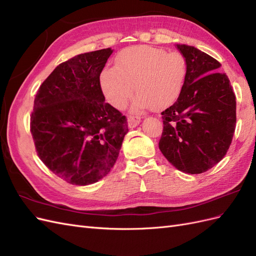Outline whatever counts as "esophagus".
Here are the masks:
<instances>
[{
	"label": "esophagus",
	"instance_id": "1",
	"mask_svg": "<svg viewBox=\"0 0 256 256\" xmlns=\"http://www.w3.org/2000/svg\"><path fill=\"white\" fill-rule=\"evenodd\" d=\"M141 122V118L138 115H129L128 116V126L130 128H134Z\"/></svg>",
	"mask_w": 256,
	"mask_h": 256
}]
</instances>
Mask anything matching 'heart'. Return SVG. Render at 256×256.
I'll list each match as a JSON object with an SVG mask.
<instances>
[{
	"label": "heart",
	"instance_id": "1",
	"mask_svg": "<svg viewBox=\"0 0 256 256\" xmlns=\"http://www.w3.org/2000/svg\"><path fill=\"white\" fill-rule=\"evenodd\" d=\"M186 65L180 54L150 46H134L120 51L115 67L100 74V86L116 109H124L136 90L134 110L164 109L173 104L182 90Z\"/></svg>",
	"mask_w": 256,
	"mask_h": 256
}]
</instances>
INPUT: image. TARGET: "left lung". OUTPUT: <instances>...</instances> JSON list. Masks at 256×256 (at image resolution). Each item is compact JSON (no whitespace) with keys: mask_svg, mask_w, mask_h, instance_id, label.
I'll return each mask as SVG.
<instances>
[{"mask_svg":"<svg viewBox=\"0 0 256 256\" xmlns=\"http://www.w3.org/2000/svg\"><path fill=\"white\" fill-rule=\"evenodd\" d=\"M184 58L182 90L161 113L164 131L159 148L177 170L189 174L208 171L226 156L236 126V97L221 64L205 52L176 44Z\"/></svg>","mask_w":256,"mask_h":256,"instance_id":"8db88e82","label":"left lung"}]
</instances>
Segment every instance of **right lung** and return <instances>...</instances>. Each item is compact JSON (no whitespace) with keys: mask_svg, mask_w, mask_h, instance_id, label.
Wrapping results in <instances>:
<instances>
[{"mask_svg":"<svg viewBox=\"0 0 256 256\" xmlns=\"http://www.w3.org/2000/svg\"><path fill=\"white\" fill-rule=\"evenodd\" d=\"M113 50L76 56L60 64L38 90L30 134L51 172L76 186L102 180L118 157L128 122L104 102L102 74Z\"/></svg>","mask_w":256,"mask_h":256,"instance_id":"right-lung-1","label":"right lung"}]
</instances>
